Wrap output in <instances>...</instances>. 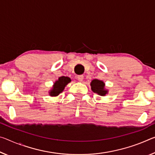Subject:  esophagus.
I'll list each match as a JSON object with an SVG mask.
<instances>
[{"label":"esophagus","mask_w":155,"mask_h":155,"mask_svg":"<svg viewBox=\"0 0 155 155\" xmlns=\"http://www.w3.org/2000/svg\"><path fill=\"white\" fill-rule=\"evenodd\" d=\"M77 79H78V81H80V82L83 81V75H78V77H77Z\"/></svg>","instance_id":"1"}]
</instances>
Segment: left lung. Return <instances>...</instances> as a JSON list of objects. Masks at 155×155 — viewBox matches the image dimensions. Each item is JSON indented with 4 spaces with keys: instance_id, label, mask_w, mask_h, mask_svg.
I'll use <instances>...</instances> for the list:
<instances>
[{
    "instance_id": "1",
    "label": "left lung",
    "mask_w": 155,
    "mask_h": 155,
    "mask_svg": "<svg viewBox=\"0 0 155 155\" xmlns=\"http://www.w3.org/2000/svg\"><path fill=\"white\" fill-rule=\"evenodd\" d=\"M90 86L93 92L102 97H104L108 93V90L105 88V83L101 80L93 79L90 83Z\"/></svg>"
}]
</instances>
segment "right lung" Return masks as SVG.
I'll list each match as a JSON object with an SVG mask.
<instances>
[{"instance_id":"add662e5","label":"right lung","mask_w":155,"mask_h":155,"mask_svg":"<svg viewBox=\"0 0 155 155\" xmlns=\"http://www.w3.org/2000/svg\"><path fill=\"white\" fill-rule=\"evenodd\" d=\"M71 78L68 77H61L54 83L51 89L49 91L50 97H57L64 90L65 87L69 83L71 82Z\"/></svg>"}]
</instances>
